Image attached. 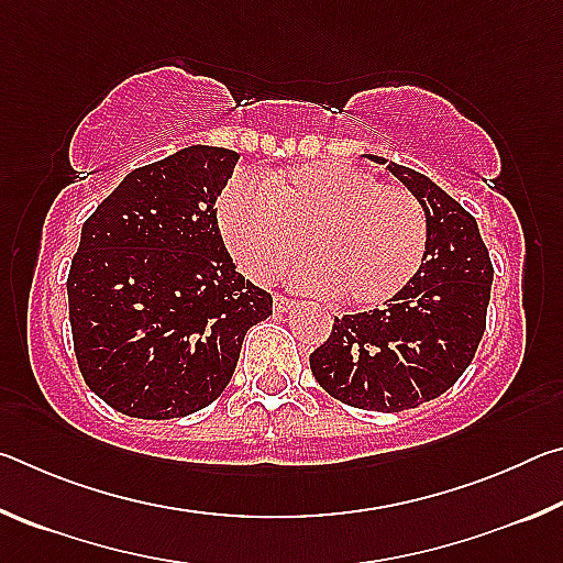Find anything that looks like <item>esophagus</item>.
Masks as SVG:
<instances>
[{"label":"esophagus","instance_id":"1","mask_svg":"<svg viewBox=\"0 0 563 563\" xmlns=\"http://www.w3.org/2000/svg\"><path fill=\"white\" fill-rule=\"evenodd\" d=\"M273 308L278 310V312H288V310H292V308H298V302H295L292 298H285V295H275L273 298Z\"/></svg>","mask_w":563,"mask_h":563}]
</instances>
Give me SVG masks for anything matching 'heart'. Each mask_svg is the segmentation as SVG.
I'll return each mask as SVG.
<instances>
[{"label": "heart", "mask_w": 563, "mask_h": 563, "mask_svg": "<svg viewBox=\"0 0 563 563\" xmlns=\"http://www.w3.org/2000/svg\"><path fill=\"white\" fill-rule=\"evenodd\" d=\"M263 194L233 178L218 198V225L243 268L258 280L295 271L310 290L347 305H379L405 288L424 261V206L405 186L377 184L367 170L312 161L263 178Z\"/></svg>", "instance_id": "b5f03b06"}]
</instances>
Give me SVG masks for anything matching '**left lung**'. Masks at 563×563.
Instances as JSON below:
<instances>
[{
  "label": "left lung",
  "mask_w": 563,
  "mask_h": 563,
  "mask_svg": "<svg viewBox=\"0 0 563 563\" xmlns=\"http://www.w3.org/2000/svg\"><path fill=\"white\" fill-rule=\"evenodd\" d=\"M387 170L424 206V261L385 308L335 318L310 369L340 402L402 412L446 393L470 367L487 328L494 268L472 213L419 170L395 161Z\"/></svg>",
  "instance_id": "1"
}]
</instances>
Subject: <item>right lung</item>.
Masks as SVG:
<instances>
[{
    "instance_id": "1",
    "label": "right lung",
    "mask_w": 563,
    "mask_h": 563,
    "mask_svg": "<svg viewBox=\"0 0 563 563\" xmlns=\"http://www.w3.org/2000/svg\"><path fill=\"white\" fill-rule=\"evenodd\" d=\"M235 151L188 146L133 168L81 225L66 280L84 383L129 417L174 419L231 383L271 292L235 271L216 218Z\"/></svg>"
}]
</instances>
